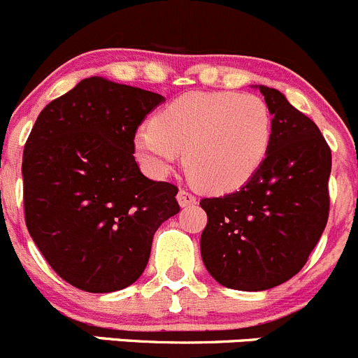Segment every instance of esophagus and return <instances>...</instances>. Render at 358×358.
Listing matches in <instances>:
<instances>
[{"label":"esophagus","instance_id":"esophagus-1","mask_svg":"<svg viewBox=\"0 0 358 358\" xmlns=\"http://www.w3.org/2000/svg\"><path fill=\"white\" fill-rule=\"evenodd\" d=\"M177 202H179L181 207H188L196 203V196L192 195L188 189H179V193H177Z\"/></svg>","mask_w":358,"mask_h":358}]
</instances>
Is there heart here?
Here are the masks:
<instances>
[{"instance_id": "b5f03b06", "label": "heart", "mask_w": 358, "mask_h": 358, "mask_svg": "<svg viewBox=\"0 0 358 358\" xmlns=\"http://www.w3.org/2000/svg\"><path fill=\"white\" fill-rule=\"evenodd\" d=\"M272 119L255 94L232 91L185 93L134 137L138 159L165 176L186 151V170L200 188L227 193L246 185L268 152Z\"/></svg>"}]
</instances>
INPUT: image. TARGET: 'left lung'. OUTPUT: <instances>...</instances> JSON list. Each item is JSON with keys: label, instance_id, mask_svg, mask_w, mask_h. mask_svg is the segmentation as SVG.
Masks as SVG:
<instances>
[{"label": "left lung", "instance_id": "left-lung-1", "mask_svg": "<svg viewBox=\"0 0 358 358\" xmlns=\"http://www.w3.org/2000/svg\"><path fill=\"white\" fill-rule=\"evenodd\" d=\"M272 115L258 172L241 189L202 199L200 253L209 274L232 290L262 292L294 278L329 217L330 149L318 126L281 91L255 86Z\"/></svg>", "mask_w": 358, "mask_h": 358}]
</instances>
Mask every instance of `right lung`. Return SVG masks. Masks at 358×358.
I'll return each mask as SVG.
<instances>
[{"label": "right lung", "mask_w": 358, "mask_h": 358, "mask_svg": "<svg viewBox=\"0 0 358 358\" xmlns=\"http://www.w3.org/2000/svg\"><path fill=\"white\" fill-rule=\"evenodd\" d=\"M163 101L94 75L36 117L22 156L26 227L75 288L134 285L158 227L179 213L176 186L148 179L134 158L138 124Z\"/></svg>", "instance_id": "obj_1"}]
</instances>
